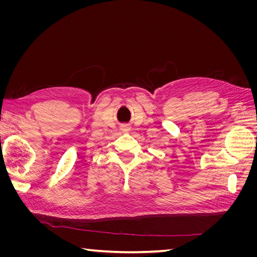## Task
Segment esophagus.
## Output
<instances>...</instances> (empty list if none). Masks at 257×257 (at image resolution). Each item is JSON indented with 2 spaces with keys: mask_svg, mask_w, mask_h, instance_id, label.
I'll list each match as a JSON object with an SVG mask.
<instances>
[{
  "mask_svg": "<svg viewBox=\"0 0 257 257\" xmlns=\"http://www.w3.org/2000/svg\"><path fill=\"white\" fill-rule=\"evenodd\" d=\"M121 131L124 132V133H127V132L130 131V126L128 125H122L121 126Z\"/></svg>",
  "mask_w": 257,
  "mask_h": 257,
  "instance_id": "esophagus-1",
  "label": "esophagus"
}]
</instances>
